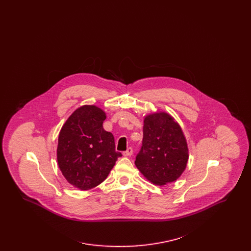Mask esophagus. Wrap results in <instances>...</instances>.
I'll list each match as a JSON object with an SVG mask.
<instances>
[{
  "instance_id": "obj_1",
  "label": "esophagus",
  "mask_w": 251,
  "mask_h": 251,
  "mask_svg": "<svg viewBox=\"0 0 251 251\" xmlns=\"http://www.w3.org/2000/svg\"><path fill=\"white\" fill-rule=\"evenodd\" d=\"M132 152H133V151H132V149H131V148H128V149H127V151H124V152H123V155L131 156V154H132Z\"/></svg>"
}]
</instances>
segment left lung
Returning a JSON list of instances; mask_svg holds the SVG:
<instances>
[{"mask_svg":"<svg viewBox=\"0 0 251 251\" xmlns=\"http://www.w3.org/2000/svg\"><path fill=\"white\" fill-rule=\"evenodd\" d=\"M189 158L186 138L179 123L166 112L144 119L143 142L135 166L144 177L162 186L179 179Z\"/></svg>","mask_w":251,"mask_h":251,"instance_id":"left-lung-1","label":"left lung"}]
</instances>
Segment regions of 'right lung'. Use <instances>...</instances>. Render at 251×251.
<instances>
[{
	"mask_svg": "<svg viewBox=\"0 0 251 251\" xmlns=\"http://www.w3.org/2000/svg\"><path fill=\"white\" fill-rule=\"evenodd\" d=\"M105 112L96 105L77 108L62 126L57 163L72 185L80 190L94 188L107 178L121 153L115 139L103 129Z\"/></svg>",
	"mask_w": 251,
	"mask_h": 251,
	"instance_id": "right-lung-1",
	"label": "right lung"
}]
</instances>
